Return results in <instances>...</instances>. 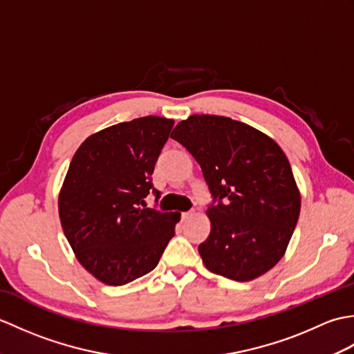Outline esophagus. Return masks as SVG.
<instances>
[{
  "label": "esophagus",
  "instance_id": "esophagus-1",
  "mask_svg": "<svg viewBox=\"0 0 354 354\" xmlns=\"http://www.w3.org/2000/svg\"><path fill=\"white\" fill-rule=\"evenodd\" d=\"M194 214V212L192 209V212H185V213H183V219L185 221V219H189V217H192Z\"/></svg>",
  "mask_w": 354,
  "mask_h": 354
}]
</instances>
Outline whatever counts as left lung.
Instances as JSON below:
<instances>
[{
    "label": "left lung",
    "mask_w": 354,
    "mask_h": 354,
    "mask_svg": "<svg viewBox=\"0 0 354 354\" xmlns=\"http://www.w3.org/2000/svg\"><path fill=\"white\" fill-rule=\"evenodd\" d=\"M171 138L199 162L219 199L207 209L212 231L198 248L205 268L236 281L266 274L288 250L301 208L281 147L250 124L208 114L179 122Z\"/></svg>",
    "instance_id": "left-lung-1"
}]
</instances>
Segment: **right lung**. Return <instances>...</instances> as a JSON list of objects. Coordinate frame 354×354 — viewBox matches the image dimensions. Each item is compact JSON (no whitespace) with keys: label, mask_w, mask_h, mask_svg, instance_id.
Here are the masks:
<instances>
[{"label":"right lung","mask_w":354,"mask_h":354,"mask_svg":"<svg viewBox=\"0 0 354 354\" xmlns=\"http://www.w3.org/2000/svg\"><path fill=\"white\" fill-rule=\"evenodd\" d=\"M171 118L147 115L82 142L59 192V217L79 263L97 280L123 286L155 269L181 213L146 207Z\"/></svg>","instance_id":"1"}]
</instances>
